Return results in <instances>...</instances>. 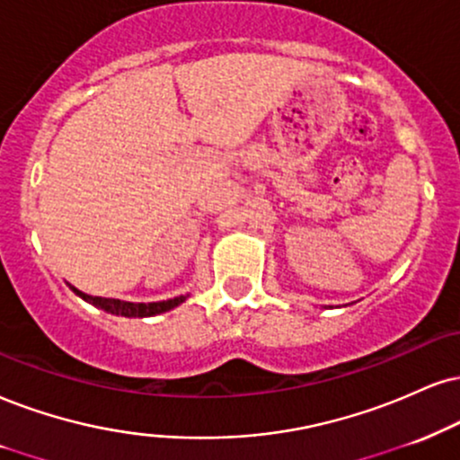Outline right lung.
<instances>
[{"instance_id":"add662e5","label":"right lung","mask_w":460,"mask_h":460,"mask_svg":"<svg viewBox=\"0 0 460 460\" xmlns=\"http://www.w3.org/2000/svg\"><path fill=\"white\" fill-rule=\"evenodd\" d=\"M70 288L83 300H87V303H92V305H95V307L109 311V314H112V315H123V317H151V315H160V314H164V311H170V309L179 307V305L187 298V296H174V298H168V300H160V303H128V300H119V298L89 296V294L76 290V288H74V286H70Z\"/></svg>"}]
</instances>
